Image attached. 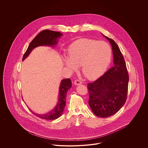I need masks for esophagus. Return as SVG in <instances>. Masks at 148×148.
Wrapping results in <instances>:
<instances>
[{"instance_id":"1","label":"esophagus","mask_w":148,"mask_h":148,"mask_svg":"<svg viewBox=\"0 0 148 148\" xmlns=\"http://www.w3.org/2000/svg\"><path fill=\"white\" fill-rule=\"evenodd\" d=\"M74 84L75 85H80L81 84H82V82L80 81V80H75V82H74Z\"/></svg>"}]
</instances>
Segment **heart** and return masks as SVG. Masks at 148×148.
Here are the masks:
<instances>
[{
  "label": "heart",
  "instance_id": "b5f03b06",
  "mask_svg": "<svg viewBox=\"0 0 148 148\" xmlns=\"http://www.w3.org/2000/svg\"><path fill=\"white\" fill-rule=\"evenodd\" d=\"M68 59L64 63L71 71L82 66V72L88 79L92 80L100 77L110 63L112 49L105 42L80 39L74 42L68 50Z\"/></svg>",
  "mask_w": 148,
  "mask_h": 148
}]
</instances>
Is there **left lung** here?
I'll return each instance as SVG.
<instances>
[{
    "mask_svg": "<svg viewBox=\"0 0 148 148\" xmlns=\"http://www.w3.org/2000/svg\"><path fill=\"white\" fill-rule=\"evenodd\" d=\"M112 46L114 65L95 82L88 83L89 104L99 117L107 118L117 113L127 98L129 75L126 63L117 44L104 35Z\"/></svg>",
    "mask_w": 148,
    "mask_h": 148,
    "instance_id": "left-lung-1",
    "label": "left lung"
}]
</instances>
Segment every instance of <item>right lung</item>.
Masks as SVG:
<instances>
[{
  "label": "right lung",
  "instance_id": "add662e5",
  "mask_svg": "<svg viewBox=\"0 0 148 148\" xmlns=\"http://www.w3.org/2000/svg\"><path fill=\"white\" fill-rule=\"evenodd\" d=\"M62 35V34L60 32L50 30H44L40 32L30 43L28 49L23 56L22 60H24L28 56L32 50L36 47L41 45H54L58 42L57 39L58 38H59ZM71 87V82L70 79L62 80L59 88V100L56 108L49 113L42 115L32 113L42 119L54 120L58 118L63 112L64 109L66 104V93Z\"/></svg>",
  "mask_w": 148,
  "mask_h": 148
}]
</instances>
